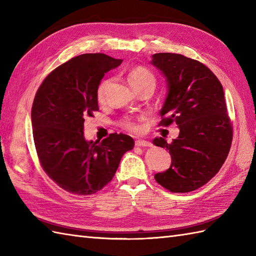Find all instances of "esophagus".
<instances>
[{
	"label": "esophagus",
	"mask_w": 256,
	"mask_h": 256,
	"mask_svg": "<svg viewBox=\"0 0 256 256\" xmlns=\"http://www.w3.org/2000/svg\"><path fill=\"white\" fill-rule=\"evenodd\" d=\"M152 144L148 140H138L136 142H135V146H138V148H150Z\"/></svg>",
	"instance_id": "obj_1"
}]
</instances>
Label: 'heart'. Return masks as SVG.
I'll return each mask as SVG.
<instances>
[{
    "label": "heart",
    "instance_id": "1",
    "mask_svg": "<svg viewBox=\"0 0 256 256\" xmlns=\"http://www.w3.org/2000/svg\"><path fill=\"white\" fill-rule=\"evenodd\" d=\"M128 79L130 84H131L134 89H138L140 86H152L153 88H155L156 86L155 76L152 74L148 69H146L144 67L134 68L132 72L128 74ZM110 81H111L110 79L102 81L99 86V88H98L96 99L100 103L104 101L106 90L108 88V86L110 84ZM120 124H121V126L123 128L128 130V131H138V124L131 118H124Z\"/></svg>",
    "mask_w": 256,
    "mask_h": 256
}]
</instances>
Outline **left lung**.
Returning a JSON list of instances; mask_svg holds the SVG:
<instances>
[{
  "label": "left lung",
  "mask_w": 256,
  "mask_h": 256,
  "mask_svg": "<svg viewBox=\"0 0 256 256\" xmlns=\"http://www.w3.org/2000/svg\"><path fill=\"white\" fill-rule=\"evenodd\" d=\"M152 64L168 82L160 125L179 128L172 143L153 140L172 156L170 167L156 174L155 180L172 192H194L214 177L231 148L233 126L224 88L206 64L180 54H155Z\"/></svg>",
  "instance_id": "8db88e82"
}]
</instances>
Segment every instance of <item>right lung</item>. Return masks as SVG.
I'll return each instance as SVG.
<instances>
[{"label":"right lung","instance_id":"1","mask_svg":"<svg viewBox=\"0 0 256 256\" xmlns=\"http://www.w3.org/2000/svg\"><path fill=\"white\" fill-rule=\"evenodd\" d=\"M122 59L84 54L54 69L38 88L32 106V138L38 160L52 180L66 192L89 196L112 180L131 136L112 133L86 142L84 123L99 111L96 91L104 74Z\"/></svg>","mask_w":256,"mask_h":256}]
</instances>
